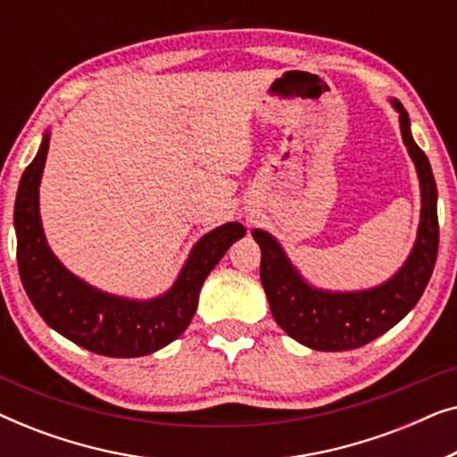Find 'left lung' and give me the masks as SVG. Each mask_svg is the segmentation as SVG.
Segmentation results:
<instances>
[{
  "label": "left lung",
  "mask_w": 457,
  "mask_h": 457,
  "mask_svg": "<svg viewBox=\"0 0 457 457\" xmlns=\"http://www.w3.org/2000/svg\"><path fill=\"white\" fill-rule=\"evenodd\" d=\"M399 114L403 145L420 183V220L408 258L380 285L355 291H330L312 285L299 272L278 239L252 228L262 249L260 278L274 320L291 339L316 352H347L366 345L395 327L418 303L433 274L439 249L436 185L428 158L411 137L410 116L402 102L389 99Z\"/></svg>",
  "instance_id": "left-lung-1"
}]
</instances>
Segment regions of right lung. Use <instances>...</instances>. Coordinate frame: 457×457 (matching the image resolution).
I'll return each instance as SVG.
<instances>
[{"mask_svg":"<svg viewBox=\"0 0 457 457\" xmlns=\"http://www.w3.org/2000/svg\"><path fill=\"white\" fill-rule=\"evenodd\" d=\"M49 137L24 170L14 204L16 258L24 291L39 316L68 341L108 358H139L179 339L197 310L204 280L227 249L245 235L239 222L212 228L195 241L174 283L155 297L116 295L68 270L49 247L39 210V187Z\"/></svg>","mask_w":457,"mask_h":457,"instance_id":"obj_1","label":"right lung"}]
</instances>
